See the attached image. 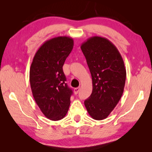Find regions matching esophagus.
<instances>
[{
    "instance_id": "obj_1",
    "label": "esophagus",
    "mask_w": 152,
    "mask_h": 152,
    "mask_svg": "<svg viewBox=\"0 0 152 152\" xmlns=\"http://www.w3.org/2000/svg\"><path fill=\"white\" fill-rule=\"evenodd\" d=\"M80 91V88L79 87H78V88H75L74 89V94H77L78 93V92Z\"/></svg>"
}]
</instances>
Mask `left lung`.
Instances as JSON below:
<instances>
[{"instance_id": "1", "label": "left lung", "mask_w": 152, "mask_h": 152, "mask_svg": "<svg viewBox=\"0 0 152 152\" xmlns=\"http://www.w3.org/2000/svg\"><path fill=\"white\" fill-rule=\"evenodd\" d=\"M92 80V92L84 101L92 119H106L121 98L126 80L122 56L107 38L94 36L82 43Z\"/></svg>"}]
</instances>
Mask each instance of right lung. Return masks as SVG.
<instances>
[{
    "instance_id": "right-lung-1",
    "label": "right lung",
    "mask_w": 152,
    "mask_h": 152,
    "mask_svg": "<svg viewBox=\"0 0 152 152\" xmlns=\"http://www.w3.org/2000/svg\"><path fill=\"white\" fill-rule=\"evenodd\" d=\"M73 46V39L68 36L47 40L38 49L31 65L33 98L43 114L51 121L63 119L70 107L72 91L65 82L62 67Z\"/></svg>"
}]
</instances>
